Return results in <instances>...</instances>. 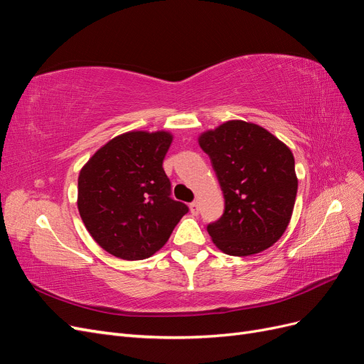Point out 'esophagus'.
I'll return each mask as SVG.
<instances>
[{
    "mask_svg": "<svg viewBox=\"0 0 364 364\" xmlns=\"http://www.w3.org/2000/svg\"><path fill=\"white\" fill-rule=\"evenodd\" d=\"M190 211H191L194 215L199 214V203H197V202H191V203H190Z\"/></svg>",
    "mask_w": 364,
    "mask_h": 364,
    "instance_id": "1",
    "label": "esophagus"
}]
</instances>
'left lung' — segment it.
<instances>
[{
    "mask_svg": "<svg viewBox=\"0 0 364 364\" xmlns=\"http://www.w3.org/2000/svg\"><path fill=\"white\" fill-rule=\"evenodd\" d=\"M225 197V211L206 226L228 255L247 257L270 247L291 218L297 193L294 158L270 132L228 121L199 138Z\"/></svg>",
    "mask_w": 364,
    "mask_h": 364,
    "instance_id": "1",
    "label": "left lung"
}]
</instances>
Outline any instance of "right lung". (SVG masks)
I'll use <instances>...</instances> for the list:
<instances>
[{"label": "right lung", "instance_id": "1", "mask_svg": "<svg viewBox=\"0 0 364 364\" xmlns=\"http://www.w3.org/2000/svg\"><path fill=\"white\" fill-rule=\"evenodd\" d=\"M167 132H129L98 150L79 174V213L87 232L121 259L159 250L188 206L171 197L162 162Z\"/></svg>", "mask_w": 364, "mask_h": 364}]
</instances>
